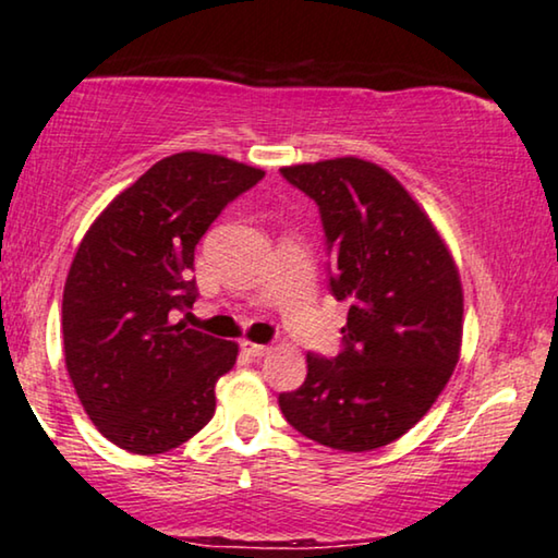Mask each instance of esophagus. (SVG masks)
<instances>
[{"label":"esophagus","instance_id":"esophagus-1","mask_svg":"<svg viewBox=\"0 0 558 558\" xmlns=\"http://www.w3.org/2000/svg\"><path fill=\"white\" fill-rule=\"evenodd\" d=\"M242 351H245L247 356L253 359H260L270 351V347H265V343H253V341H242Z\"/></svg>","mask_w":558,"mask_h":558}]
</instances>
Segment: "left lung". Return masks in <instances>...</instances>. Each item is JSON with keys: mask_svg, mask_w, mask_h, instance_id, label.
Instances as JSON below:
<instances>
[{"mask_svg": "<svg viewBox=\"0 0 558 558\" xmlns=\"http://www.w3.org/2000/svg\"><path fill=\"white\" fill-rule=\"evenodd\" d=\"M280 174L316 202L328 290L351 308L339 356L308 351L305 381L278 404L308 439L376 450L425 417L458 364V268L417 202L376 163L347 156Z\"/></svg>", "mask_w": 558, "mask_h": 558, "instance_id": "obj_1", "label": "left lung"}]
</instances>
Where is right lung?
<instances>
[{"mask_svg":"<svg viewBox=\"0 0 558 558\" xmlns=\"http://www.w3.org/2000/svg\"><path fill=\"white\" fill-rule=\"evenodd\" d=\"M263 177L217 154L167 156L108 204L77 247L62 293L68 374L98 433L123 450L167 452L215 414V384L238 347L177 318L197 301L204 232Z\"/></svg>","mask_w":558,"mask_h":558,"instance_id":"add662e5","label":"right lung"}]
</instances>
